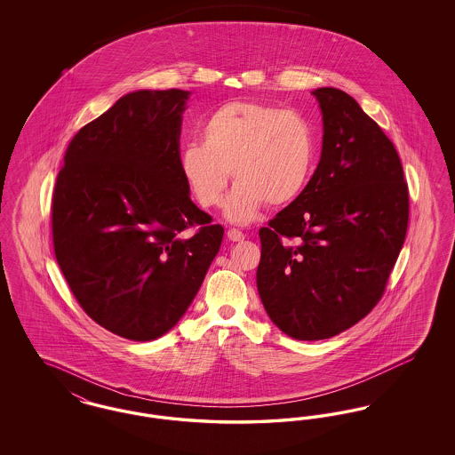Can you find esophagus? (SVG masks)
Returning <instances> with one entry per match:
<instances>
[{
    "mask_svg": "<svg viewBox=\"0 0 455 455\" xmlns=\"http://www.w3.org/2000/svg\"><path fill=\"white\" fill-rule=\"evenodd\" d=\"M227 237H228V240H232V242H240V240H243V238H245V235H243L240 230L230 228V230L227 232Z\"/></svg>",
    "mask_w": 455,
    "mask_h": 455,
    "instance_id": "obj_1",
    "label": "esophagus"
}]
</instances>
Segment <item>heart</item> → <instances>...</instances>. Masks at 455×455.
<instances>
[{
    "label": "heart",
    "instance_id": "heart-1",
    "mask_svg": "<svg viewBox=\"0 0 455 455\" xmlns=\"http://www.w3.org/2000/svg\"><path fill=\"white\" fill-rule=\"evenodd\" d=\"M315 162V136L300 112L254 100L213 110L201 143L186 145L179 171L197 204H220L230 175L237 180L223 215L238 225L259 217L269 203L286 206L302 195Z\"/></svg>",
    "mask_w": 455,
    "mask_h": 455
}]
</instances>
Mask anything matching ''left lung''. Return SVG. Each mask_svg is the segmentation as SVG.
<instances>
[{
	"label": "left lung",
	"instance_id": "1",
	"mask_svg": "<svg viewBox=\"0 0 455 455\" xmlns=\"http://www.w3.org/2000/svg\"><path fill=\"white\" fill-rule=\"evenodd\" d=\"M321 160L302 195L262 227L258 291L293 339L332 338L380 300L403 249L410 196L392 141L347 92H312Z\"/></svg>",
	"mask_w": 455,
	"mask_h": 455
}]
</instances>
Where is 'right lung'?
<instances>
[{
	"label": "right lung",
	"instance_id": "right-lung-1",
	"mask_svg": "<svg viewBox=\"0 0 455 455\" xmlns=\"http://www.w3.org/2000/svg\"><path fill=\"white\" fill-rule=\"evenodd\" d=\"M191 92L138 90L68 145L52 196V242L75 299L97 324L152 341L180 321L223 240L179 171ZM200 225L193 238L181 232Z\"/></svg>",
	"mask_w": 455,
	"mask_h": 455
}]
</instances>
